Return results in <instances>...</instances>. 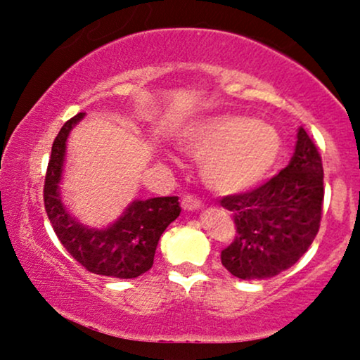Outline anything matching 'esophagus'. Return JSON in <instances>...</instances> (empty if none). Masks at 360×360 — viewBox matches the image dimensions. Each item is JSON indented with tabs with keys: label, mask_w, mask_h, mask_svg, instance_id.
<instances>
[{
	"label": "esophagus",
	"mask_w": 360,
	"mask_h": 360,
	"mask_svg": "<svg viewBox=\"0 0 360 360\" xmlns=\"http://www.w3.org/2000/svg\"><path fill=\"white\" fill-rule=\"evenodd\" d=\"M181 206H183L184 212H193V210L201 208V201L194 194H186V196H183V200H181Z\"/></svg>",
	"instance_id": "34e87169"
}]
</instances>
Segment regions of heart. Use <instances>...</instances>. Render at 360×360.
<instances>
[{
    "instance_id": "1",
    "label": "heart",
    "mask_w": 360,
    "mask_h": 360,
    "mask_svg": "<svg viewBox=\"0 0 360 360\" xmlns=\"http://www.w3.org/2000/svg\"><path fill=\"white\" fill-rule=\"evenodd\" d=\"M183 143L189 155L203 160L205 181L220 193H242L262 183L283 150L274 127L235 113L198 123Z\"/></svg>"
}]
</instances>
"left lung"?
<instances>
[{
  "label": "left lung",
  "instance_id": "obj_1",
  "mask_svg": "<svg viewBox=\"0 0 360 360\" xmlns=\"http://www.w3.org/2000/svg\"><path fill=\"white\" fill-rule=\"evenodd\" d=\"M323 166L304 128L283 171L250 191L229 194L220 205L233 214L235 238L221 264L240 279H266L295 266L320 230Z\"/></svg>",
  "mask_w": 360,
  "mask_h": 360
}]
</instances>
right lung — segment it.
<instances>
[{
	"instance_id": "1",
	"label": "right lung",
	"mask_w": 360,
	"mask_h": 360,
	"mask_svg": "<svg viewBox=\"0 0 360 360\" xmlns=\"http://www.w3.org/2000/svg\"><path fill=\"white\" fill-rule=\"evenodd\" d=\"M84 113L64 123L52 143L44 184V205L53 232L65 250L84 269L118 279L139 278L154 264L160 235L181 213L177 196L134 201L118 221L105 230H91L69 217L60 201L59 183L69 131Z\"/></svg>"
}]
</instances>
